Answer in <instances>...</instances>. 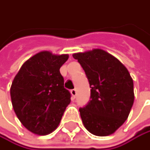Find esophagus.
<instances>
[{"label":"esophagus","instance_id":"esophagus-1","mask_svg":"<svg viewBox=\"0 0 150 150\" xmlns=\"http://www.w3.org/2000/svg\"><path fill=\"white\" fill-rule=\"evenodd\" d=\"M70 93H71V95H72V98H76V89L71 90V91H70Z\"/></svg>","mask_w":150,"mask_h":150}]
</instances>
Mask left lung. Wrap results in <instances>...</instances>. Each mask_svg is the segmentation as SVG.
<instances>
[{
	"label": "left lung",
	"mask_w": 150,
	"mask_h": 150,
	"mask_svg": "<svg viewBox=\"0 0 150 150\" xmlns=\"http://www.w3.org/2000/svg\"><path fill=\"white\" fill-rule=\"evenodd\" d=\"M89 80L91 100L80 115L94 135L113 134L128 118L134 100V82L127 67L102 49L74 53Z\"/></svg>",
	"instance_id": "8db88e82"
}]
</instances>
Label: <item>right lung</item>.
Returning <instances> with one entry per match:
<instances>
[{
    "label": "right lung",
    "instance_id": "add662e5",
    "mask_svg": "<svg viewBox=\"0 0 150 150\" xmlns=\"http://www.w3.org/2000/svg\"><path fill=\"white\" fill-rule=\"evenodd\" d=\"M67 59V54L40 52L23 64L12 82L13 109L23 126L35 134L54 131L70 104L71 94L59 72Z\"/></svg>",
    "mask_w": 150,
    "mask_h": 150
}]
</instances>
